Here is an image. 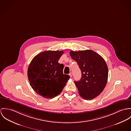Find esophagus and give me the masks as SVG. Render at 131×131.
I'll list each match as a JSON object with an SVG mask.
<instances>
[{"mask_svg": "<svg viewBox=\"0 0 131 131\" xmlns=\"http://www.w3.org/2000/svg\"><path fill=\"white\" fill-rule=\"evenodd\" d=\"M69 76H70V77H72V76H73V73H69Z\"/></svg>", "mask_w": 131, "mask_h": 131, "instance_id": "1", "label": "esophagus"}]
</instances>
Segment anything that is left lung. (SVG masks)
Listing matches in <instances>:
<instances>
[{"label":"left lung","instance_id":"obj_1","mask_svg":"<svg viewBox=\"0 0 131 131\" xmlns=\"http://www.w3.org/2000/svg\"><path fill=\"white\" fill-rule=\"evenodd\" d=\"M70 55L81 71L80 80L74 81L79 94L86 100L97 97L105 87L108 78V68L104 60L92 50H71Z\"/></svg>","mask_w":131,"mask_h":131}]
</instances>
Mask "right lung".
I'll list each match as a JSON object with an SVG mask.
<instances>
[{
  "instance_id": "obj_1",
  "label": "right lung",
  "mask_w": 131,
  "mask_h": 131,
  "mask_svg": "<svg viewBox=\"0 0 131 131\" xmlns=\"http://www.w3.org/2000/svg\"><path fill=\"white\" fill-rule=\"evenodd\" d=\"M63 51H47L36 56L29 64L28 77L30 85L40 95L46 99L57 96L70 76L63 72L64 65L58 63Z\"/></svg>"
}]
</instances>
